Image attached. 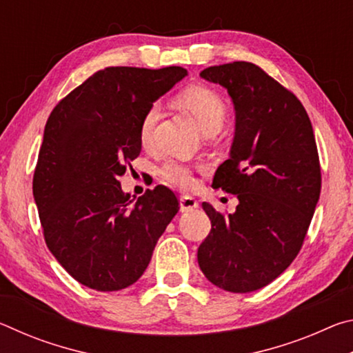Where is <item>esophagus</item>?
Here are the masks:
<instances>
[{
  "label": "esophagus",
  "mask_w": 353,
  "mask_h": 353,
  "mask_svg": "<svg viewBox=\"0 0 353 353\" xmlns=\"http://www.w3.org/2000/svg\"><path fill=\"white\" fill-rule=\"evenodd\" d=\"M199 207V202L196 201L194 198H191V196H182L181 198V212H191L194 210V208Z\"/></svg>",
  "instance_id": "34e87169"
}]
</instances>
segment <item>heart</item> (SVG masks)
<instances>
[{
	"label": "heart",
	"instance_id": "b5f03b06",
	"mask_svg": "<svg viewBox=\"0 0 353 353\" xmlns=\"http://www.w3.org/2000/svg\"><path fill=\"white\" fill-rule=\"evenodd\" d=\"M179 103L187 109L198 121L199 128L204 134L218 132L225 119V104L218 93L202 85L188 87L179 94ZM160 117V105L152 104L145 112L140 123V141L145 146H149L154 139V130L157 119ZM160 177L166 183L174 187L188 188L193 183V172L190 165L176 162V160H166L160 168Z\"/></svg>",
	"mask_w": 353,
	"mask_h": 353
}]
</instances>
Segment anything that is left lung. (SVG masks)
I'll return each instance as SVG.
<instances>
[{"label": "left lung", "instance_id": "8db88e82", "mask_svg": "<svg viewBox=\"0 0 353 353\" xmlns=\"http://www.w3.org/2000/svg\"><path fill=\"white\" fill-rule=\"evenodd\" d=\"M201 77L234 103V143L213 187L236 194L238 205L224 216L202 202L212 230L198 263L218 288L250 292L291 265L312 223L321 193L312 121L301 101L254 63L208 67Z\"/></svg>", "mask_w": 353, "mask_h": 353}]
</instances>
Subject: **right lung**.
<instances>
[{"label":"right lung","instance_id":"obj_1","mask_svg":"<svg viewBox=\"0 0 353 353\" xmlns=\"http://www.w3.org/2000/svg\"><path fill=\"white\" fill-rule=\"evenodd\" d=\"M187 74L182 67L99 70L48 118L34 201L48 249L88 288L118 291L135 283L179 212L163 185L130 199L118 179L140 155L145 112Z\"/></svg>","mask_w":353,"mask_h":353}]
</instances>
